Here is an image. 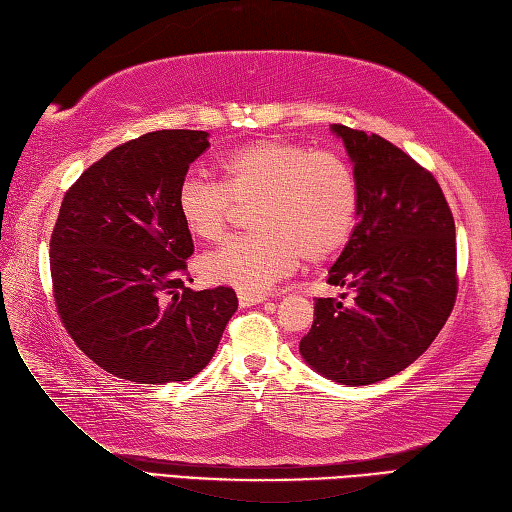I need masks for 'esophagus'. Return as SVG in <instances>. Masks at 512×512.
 Wrapping results in <instances>:
<instances>
[{
  "instance_id": "1",
  "label": "esophagus",
  "mask_w": 512,
  "mask_h": 512,
  "mask_svg": "<svg viewBox=\"0 0 512 512\" xmlns=\"http://www.w3.org/2000/svg\"><path fill=\"white\" fill-rule=\"evenodd\" d=\"M239 306L248 308V306H257V303H264L266 295H259V292H237Z\"/></svg>"
}]
</instances>
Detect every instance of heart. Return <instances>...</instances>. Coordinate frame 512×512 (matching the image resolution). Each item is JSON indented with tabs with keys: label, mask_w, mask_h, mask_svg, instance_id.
<instances>
[{
	"label": "heart",
	"mask_w": 512,
	"mask_h": 512,
	"mask_svg": "<svg viewBox=\"0 0 512 512\" xmlns=\"http://www.w3.org/2000/svg\"><path fill=\"white\" fill-rule=\"evenodd\" d=\"M222 182L187 173L178 184L176 211L187 233L220 239L235 204H250L255 233L231 237L200 259L213 284L264 290L301 262L321 264L347 244L356 222L358 187L352 167L328 149L284 138L244 143L217 162Z\"/></svg>",
	"instance_id": "b5f03b06"
}]
</instances>
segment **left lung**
Instances as JSON below:
<instances>
[{
  "instance_id": "obj_1",
  "label": "left lung",
  "mask_w": 512,
  "mask_h": 512,
  "mask_svg": "<svg viewBox=\"0 0 512 512\" xmlns=\"http://www.w3.org/2000/svg\"><path fill=\"white\" fill-rule=\"evenodd\" d=\"M352 158L358 222L299 343L310 367L343 385H372L409 367L436 339L458 297L455 222L433 173L394 143L332 125Z\"/></svg>"
}]
</instances>
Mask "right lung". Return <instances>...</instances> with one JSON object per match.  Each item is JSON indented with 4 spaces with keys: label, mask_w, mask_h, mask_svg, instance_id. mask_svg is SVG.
I'll return each instance as SVG.
<instances>
[{
    "label": "right lung",
    "mask_w": 512,
    "mask_h": 512,
    "mask_svg": "<svg viewBox=\"0 0 512 512\" xmlns=\"http://www.w3.org/2000/svg\"><path fill=\"white\" fill-rule=\"evenodd\" d=\"M198 129L114 147L65 191L50 237L52 297L83 354L118 378L178 383L206 367L237 310L233 288H187L193 239L176 211Z\"/></svg>",
    "instance_id": "1"
}]
</instances>
